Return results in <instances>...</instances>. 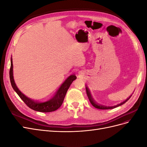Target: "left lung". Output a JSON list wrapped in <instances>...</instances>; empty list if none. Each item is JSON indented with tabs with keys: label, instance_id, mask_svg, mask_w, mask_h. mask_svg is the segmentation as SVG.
Here are the masks:
<instances>
[{
	"label": "left lung",
	"instance_id": "8db88e82",
	"mask_svg": "<svg viewBox=\"0 0 147 147\" xmlns=\"http://www.w3.org/2000/svg\"><path fill=\"white\" fill-rule=\"evenodd\" d=\"M86 94H87V96H88V97L89 100H90L91 104L96 109H102V110H105V109H114V108H116V107H118L121 105L123 104H124V103H126V102H127L129 99H130V97L132 96V95L131 96L129 97V98H127L126 100H125L124 101H123V102H121V103H120L119 104H117V105H114V106H111V107H109V106H104V105H99L98 104H97L96 102L94 100V99H93L92 97L91 94V92H90V90H89L87 86H86Z\"/></svg>",
	"mask_w": 147,
	"mask_h": 147
}]
</instances>
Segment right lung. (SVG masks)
<instances>
[{
  "mask_svg": "<svg viewBox=\"0 0 147 147\" xmlns=\"http://www.w3.org/2000/svg\"><path fill=\"white\" fill-rule=\"evenodd\" d=\"M77 78V77L75 75H70L67 78L65 82L62 84V85L58 89V90L56 91L55 94L53 97L46 102H40L37 101H35L32 99H29V97H26L24 94H23L18 88L16 84L15 83L14 78H13V62L12 57H11V66L10 69V79L11 86L13 90L15 91L20 98L23 100L24 103L27 105L29 108L34 110L40 112H51L55 111L58 109L61 105L63 104L64 97L69 88L70 84H72L74 80Z\"/></svg>",
  "mask_w": 147,
  "mask_h": 147,
  "instance_id": "right-lung-1",
  "label": "right lung"
}]
</instances>
